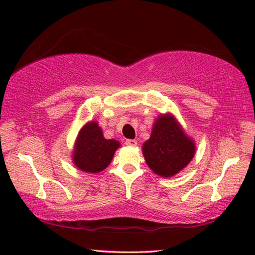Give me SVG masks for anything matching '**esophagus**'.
<instances>
[{
    "mask_svg": "<svg viewBox=\"0 0 255 255\" xmlns=\"http://www.w3.org/2000/svg\"><path fill=\"white\" fill-rule=\"evenodd\" d=\"M125 143H126L127 145H130V147H136V145H137V141H136V140H133V139H127L126 142H125Z\"/></svg>",
    "mask_w": 255,
    "mask_h": 255,
    "instance_id": "esophagus-1",
    "label": "esophagus"
}]
</instances>
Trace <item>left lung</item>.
I'll return each instance as SVG.
<instances>
[{
    "label": "left lung",
    "instance_id": "obj_1",
    "mask_svg": "<svg viewBox=\"0 0 255 255\" xmlns=\"http://www.w3.org/2000/svg\"><path fill=\"white\" fill-rule=\"evenodd\" d=\"M145 162L156 174L173 176L184 169L194 156L195 144L170 115L160 116L151 137L142 145Z\"/></svg>",
    "mask_w": 255,
    "mask_h": 255
}]
</instances>
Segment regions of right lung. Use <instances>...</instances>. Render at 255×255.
Segmentation results:
<instances>
[{"label":"right lung","instance_id":"right-lung-1","mask_svg":"<svg viewBox=\"0 0 255 255\" xmlns=\"http://www.w3.org/2000/svg\"><path fill=\"white\" fill-rule=\"evenodd\" d=\"M121 145L114 139H105L99 125L91 122L81 129L75 143L73 162L80 170L97 173L110 165L117 148Z\"/></svg>","mask_w":255,"mask_h":255}]
</instances>
